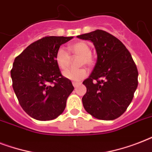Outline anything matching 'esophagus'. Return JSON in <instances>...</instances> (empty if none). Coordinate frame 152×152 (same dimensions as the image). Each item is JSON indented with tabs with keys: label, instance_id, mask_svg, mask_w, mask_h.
I'll list each match as a JSON object with an SVG mask.
<instances>
[{
	"label": "esophagus",
	"instance_id": "obj_1",
	"mask_svg": "<svg viewBox=\"0 0 152 152\" xmlns=\"http://www.w3.org/2000/svg\"><path fill=\"white\" fill-rule=\"evenodd\" d=\"M81 83H77V82H73L72 83V85H73L74 88H76V87H78L79 85H80Z\"/></svg>",
	"mask_w": 152,
	"mask_h": 152
}]
</instances>
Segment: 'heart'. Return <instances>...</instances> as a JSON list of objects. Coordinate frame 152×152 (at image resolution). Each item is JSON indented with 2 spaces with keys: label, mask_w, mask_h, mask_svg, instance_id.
<instances>
[{
  "label": "heart",
  "mask_w": 152,
  "mask_h": 152,
  "mask_svg": "<svg viewBox=\"0 0 152 152\" xmlns=\"http://www.w3.org/2000/svg\"><path fill=\"white\" fill-rule=\"evenodd\" d=\"M69 52L71 54L80 56V64H85L87 65H91L93 64V59L91 55V48L89 45L84 42H78L76 43L69 45ZM55 62L60 69L64 70L69 67L70 62V56L64 48H59L55 54ZM88 75V70L84 68L80 69H68L63 72L64 78L72 81H80L85 78Z\"/></svg>",
  "instance_id": "b5f03b06"
}]
</instances>
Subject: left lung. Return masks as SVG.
I'll return each mask as SVG.
<instances>
[{"mask_svg": "<svg viewBox=\"0 0 152 152\" xmlns=\"http://www.w3.org/2000/svg\"><path fill=\"white\" fill-rule=\"evenodd\" d=\"M77 38L91 42L97 53L92 72L83 82V107L97 119L114 120L126 110L137 90V65L125 45L106 31L96 30Z\"/></svg>", "mask_w": 152, "mask_h": 152, "instance_id": "obj_1", "label": "left lung"}]
</instances>
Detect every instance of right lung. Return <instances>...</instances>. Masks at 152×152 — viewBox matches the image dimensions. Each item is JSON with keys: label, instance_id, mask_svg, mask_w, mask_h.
Segmentation results:
<instances>
[{"label": "right lung", "instance_id": "obj_1", "mask_svg": "<svg viewBox=\"0 0 152 152\" xmlns=\"http://www.w3.org/2000/svg\"><path fill=\"white\" fill-rule=\"evenodd\" d=\"M72 38L45 37L15 58L11 70L13 90L23 110L34 119L53 120L65 109L74 88L62 76L54 58L60 46Z\"/></svg>", "mask_w": 152, "mask_h": 152}]
</instances>
